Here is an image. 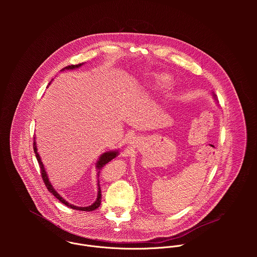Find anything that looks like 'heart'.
Here are the masks:
<instances>
[{"label": "heart", "instance_id": "1", "mask_svg": "<svg viewBox=\"0 0 257 257\" xmlns=\"http://www.w3.org/2000/svg\"><path fill=\"white\" fill-rule=\"evenodd\" d=\"M174 84L173 77L167 73H155L145 83V90L153 93L163 92Z\"/></svg>", "mask_w": 257, "mask_h": 257}]
</instances>
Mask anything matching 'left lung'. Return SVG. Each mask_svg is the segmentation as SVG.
Masks as SVG:
<instances>
[{
	"label": "left lung",
	"instance_id": "8db88e82",
	"mask_svg": "<svg viewBox=\"0 0 257 257\" xmlns=\"http://www.w3.org/2000/svg\"><path fill=\"white\" fill-rule=\"evenodd\" d=\"M213 97H214V98H215V94H214V93H213Z\"/></svg>",
	"mask_w": 257,
	"mask_h": 257
}]
</instances>
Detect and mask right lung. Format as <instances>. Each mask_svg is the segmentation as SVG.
I'll use <instances>...</instances> for the list:
<instances>
[{"label":"right lung","mask_w":257,"mask_h":257,"mask_svg":"<svg viewBox=\"0 0 257 257\" xmlns=\"http://www.w3.org/2000/svg\"><path fill=\"white\" fill-rule=\"evenodd\" d=\"M82 65H83V63H82V64H77V65H70V66H67V67L63 68L62 70L75 69V68H79V67L82 66ZM33 151H34L36 160H38V162H39V165H40V168H41L42 178H43V180H44V183H45L46 187H47L48 190H49L56 198H58L63 204L67 205L68 207H70V208H72V209L83 210V211H91V210H94V209H96L97 207H99L100 202H101V191H100L99 181H98V180H97V186H98V188H97V189H98V191H97V198H96V200H95L91 205L85 206V207H81V206H76V205H74V204H70L69 202H67V201L55 190V188H54L53 185L51 184V182L49 181V178H48V176H47V172L45 171L44 164H43V162H42V160H41V157H40V155H39V153H38V148H36L35 138H34V141H33ZM118 154H119V153H118L117 151H115V152H106V153H104V154H102V155L100 156L99 160H98L97 163H96V169H97V171H98V172H97V176H98V173H100L99 170H101V168H102L105 164H107L109 161H112L113 159H115V158L118 156Z\"/></svg>","instance_id":"add662e5"}]
</instances>
